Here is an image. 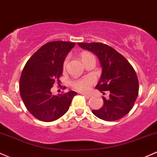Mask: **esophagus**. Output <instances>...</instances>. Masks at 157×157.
Listing matches in <instances>:
<instances>
[{"instance_id": "esophagus-1", "label": "esophagus", "mask_w": 157, "mask_h": 157, "mask_svg": "<svg viewBox=\"0 0 157 157\" xmlns=\"http://www.w3.org/2000/svg\"><path fill=\"white\" fill-rule=\"evenodd\" d=\"M82 95H84V96H85L86 98H91V95H89V94H86V93H82Z\"/></svg>"}]
</instances>
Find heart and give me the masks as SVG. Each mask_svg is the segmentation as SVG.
I'll list each match as a JSON object with an SVG mask.
<instances>
[{
    "label": "heart",
    "mask_w": 157,
    "mask_h": 157,
    "mask_svg": "<svg viewBox=\"0 0 157 157\" xmlns=\"http://www.w3.org/2000/svg\"><path fill=\"white\" fill-rule=\"evenodd\" d=\"M93 56L91 53H87V52H83L82 53V59L83 62L86 59L89 58L90 56ZM68 59L66 58L64 62V67H65L66 64L67 63ZM94 83L93 78H90V77H86V78L80 79V80L75 81L73 82V85L76 90H80V91H86L90 88L92 84Z\"/></svg>",
    "instance_id": "b5f03b06"
}]
</instances>
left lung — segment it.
Wrapping results in <instances>:
<instances>
[{
    "label": "left lung",
    "instance_id": "1",
    "mask_svg": "<svg viewBox=\"0 0 157 157\" xmlns=\"http://www.w3.org/2000/svg\"><path fill=\"white\" fill-rule=\"evenodd\" d=\"M81 48L96 55L102 73L95 86L103 94L108 91V98H103L104 106L93 113L106 121L118 120L133 107L139 91V82L134 68L124 56L107 45L99 42H78Z\"/></svg>",
    "mask_w": 157,
    "mask_h": 157
}]
</instances>
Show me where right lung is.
Masks as SVG:
<instances>
[{
  "instance_id": "add662e5",
  "label": "right lung",
  "mask_w": 157,
  "mask_h": 157,
  "mask_svg": "<svg viewBox=\"0 0 157 157\" xmlns=\"http://www.w3.org/2000/svg\"><path fill=\"white\" fill-rule=\"evenodd\" d=\"M74 42L54 41L42 46L25 64L20 79V93L25 107L34 117L51 122L63 116L69 109L73 97L69 91L53 95L51 89L59 82L63 64Z\"/></svg>"
}]
</instances>
